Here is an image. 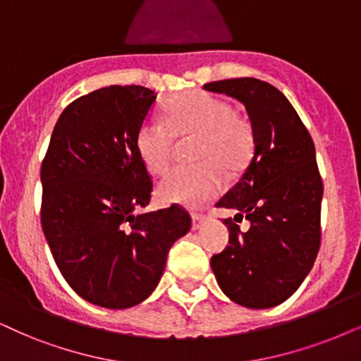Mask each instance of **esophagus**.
I'll return each instance as SVG.
<instances>
[{"label": "esophagus", "mask_w": 361, "mask_h": 361, "mask_svg": "<svg viewBox=\"0 0 361 361\" xmlns=\"http://www.w3.org/2000/svg\"><path fill=\"white\" fill-rule=\"evenodd\" d=\"M191 220H193V228H195V230H198V228L202 226L203 223L208 220V214L207 213H202V212H200V213H191Z\"/></svg>", "instance_id": "obj_1"}]
</instances>
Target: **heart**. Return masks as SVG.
<instances>
[{
  "label": "heart",
  "mask_w": 361,
  "mask_h": 361,
  "mask_svg": "<svg viewBox=\"0 0 361 361\" xmlns=\"http://www.w3.org/2000/svg\"><path fill=\"white\" fill-rule=\"evenodd\" d=\"M196 136L193 159L198 165L175 168L159 181L165 203L198 208L225 190V176L248 165L255 152V130L233 104L207 91L195 90L168 102L163 118H147L136 131V149L149 171L165 173L175 138Z\"/></svg>",
  "instance_id": "heart-1"
}]
</instances>
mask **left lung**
Returning a JSON list of instances; mask_svg holds the SVG:
<instances>
[{"label": "left lung", "instance_id": "8db88e82", "mask_svg": "<svg viewBox=\"0 0 361 361\" xmlns=\"http://www.w3.org/2000/svg\"><path fill=\"white\" fill-rule=\"evenodd\" d=\"M203 88L243 103L255 130L248 166L216 203L238 213L223 220L230 245L213 255L212 270L235 303L276 307L298 290L320 250L323 183L313 140L285 94L267 81L231 78ZM243 217L248 232L239 230Z\"/></svg>", "mask_w": 361, "mask_h": 361}]
</instances>
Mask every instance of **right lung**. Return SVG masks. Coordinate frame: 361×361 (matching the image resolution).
<instances>
[{"mask_svg": "<svg viewBox=\"0 0 361 361\" xmlns=\"http://www.w3.org/2000/svg\"><path fill=\"white\" fill-rule=\"evenodd\" d=\"M154 99L135 85L75 99L41 163V228L54 263L81 298L109 310L152 295L171 245L191 226L180 204L138 213L153 181L135 140Z\"/></svg>", "mask_w": 361, "mask_h": 361, "instance_id": "obj_1", "label": "right lung"}]
</instances>
